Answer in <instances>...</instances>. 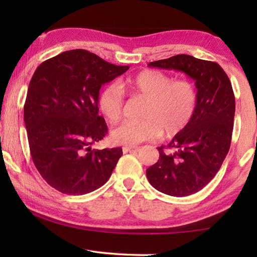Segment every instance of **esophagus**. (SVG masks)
I'll use <instances>...</instances> for the list:
<instances>
[{
    "label": "esophagus",
    "instance_id": "esophagus-1",
    "mask_svg": "<svg viewBox=\"0 0 257 257\" xmlns=\"http://www.w3.org/2000/svg\"><path fill=\"white\" fill-rule=\"evenodd\" d=\"M138 147H132V146H124L122 147L123 153H128V152H133V151H137Z\"/></svg>",
    "mask_w": 257,
    "mask_h": 257
}]
</instances>
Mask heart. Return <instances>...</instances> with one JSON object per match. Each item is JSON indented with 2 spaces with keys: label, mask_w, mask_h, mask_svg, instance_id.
<instances>
[{
  "label": "heart",
  "mask_w": 257,
  "mask_h": 257,
  "mask_svg": "<svg viewBox=\"0 0 257 257\" xmlns=\"http://www.w3.org/2000/svg\"><path fill=\"white\" fill-rule=\"evenodd\" d=\"M122 87L135 95L149 99L143 113V121H125L111 132L115 144L136 146L159 138L161 134L173 137L181 133L193 120L197 108L196 86L188 79L173 78L158 70H143L127 78ZM123 90L118 84H110L98 96V107L103 115L114 123L122 115Z\"/></svg>",
  "instance_id": "heart-1"
}]
</instances>
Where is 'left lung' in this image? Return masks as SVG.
Here are the masks:
<instances>
[{
    "label": "left lung",
    "mask_w": 257,
    "mask_h": 257,
    "mask_svg": "<svg viewBox=\"0 0 257 257\" xmlns=\"http://www.w3.org/2000/svg\"><path fill=\"white\" fill-rule=\"evenodd\" d=\"M150 67L177 70L195 80L198 103L190 123L167 145L146 170L150 184L170 196H189L210 182L231 144L234 95L227 73L216 62L179 54L154 61Z\"/></svg>",
    "instance_id": "left-lung-1"
}]
</instances>
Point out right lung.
<instances>
[{
	"label": "right lung",
	"mask_w": 257,
	"mask_h": 257,
	"mask_svg": "<svg viewBox=\"0 0 257 257\" xmlns=\"http://www.w3.org/2000/svg\"><path fill=\"white\" fill-rule=\"evenodd\" d=\"M129 69L86 50H71L38 66L24 106L30 154L47 184L84 195L111 177L122 149L92 150L107 133L98 115L101 87Z\"/></svg>",
	"instance_id": "obj_1"
}]
</instances>
